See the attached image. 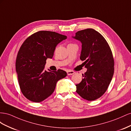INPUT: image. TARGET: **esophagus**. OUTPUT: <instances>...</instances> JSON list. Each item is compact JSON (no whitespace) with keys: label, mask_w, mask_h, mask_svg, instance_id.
<instances>
[{"label":"esophagus","mask_w":131,"mask_h":131,"mask_svg":"<svg viewBox=\"0 0 131 131\" xmlns=\"http://www.w3.org/2000/svg\"><path fill=\"white\" fill-rule=\"evenodd\" d=\"M67 73H68V75H72V74L74 73V71H72V70H69L67 71Z\"/></svg>","instance_id":"1"}]
</instances>
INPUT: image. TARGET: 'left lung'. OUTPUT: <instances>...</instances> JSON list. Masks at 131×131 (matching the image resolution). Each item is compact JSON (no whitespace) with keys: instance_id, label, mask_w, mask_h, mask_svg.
Returning <instances> with one entry per match:
<instances>
[{"instance_id":"8db88e82","label":"left lung","mask_w":131,"mask_h":131,"mask_svg":"<svg viewBox=\"0 0 131 131\" xmlns=\"http://www.w3.org/2000/svg\"><path fill=\"white\" fill-rule=\"evenodd\" d=\"M72 37L82 43L80 59L87 69L82 81L76 85V92L82 98L94 100L105 93L113 78V53L105 39L94 29L79 31Z\"/></svg>"}]
</instances>
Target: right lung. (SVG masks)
<instances>
[{
	"instance_id": "obj_1",
	"label": "right lung",
	"mask_w": 131,
	"mask_h": 131,
	"mask_svg": "<svg viewBox=\"0 0 131 131\" xmlns=\"http://www.w3.org/2000/svg\"><path fill=\"white\" fill-rule=\"evenodd\" d=\"M66 36L40 31L28 37L22 44L16 60V71L22 94L33 102L39 103L51 95L57 82L67 76L66 71L44 70L46 60L53 57L55 48Z\"/></svg>"
}]
</instances>
